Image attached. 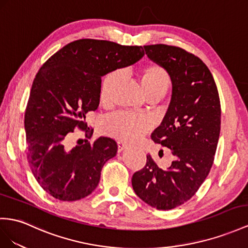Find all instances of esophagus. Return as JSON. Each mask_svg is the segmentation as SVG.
I'll return each instance as SVG.
<instances>
[{
    "label": "esophagus",
    "mask_w": 248,
    "mask_h": 248,
    "mask_svg": "<svg viewBox=\"0 0 248 248\" xmlns=\"http://www.w3.org/2000/svg\"><path fill=\"white\" fill-rule=\"evenodd\" d=\"M117 145H118V151L119 152H122L123 150H124L125 148H126V145H128V144H126L124 141H123V140H118L117 141Z\"/></svg>",
    "instance_id": "esophagus-1"
}]
</instances>
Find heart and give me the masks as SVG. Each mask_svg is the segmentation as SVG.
Segmentation results:
<instances>
[{"label": "heart", "instance_id": "1", "mask_svg": "<svg viewBox=\"0 0 248 248\" xmlns=\"http://www.w3.org/2000/svg\"><path fill=\"white\" fill-rule=\"evenodd\" d=\"M141 86L148 98H162L172 84L169 72L158 63H148L139 72ZM119 78V71L108 73L103 79L99 91L100 103L108 105L111 100L112 92ZM151 123L147 117L135 114L118 112L107 117L104 129L108 135L124 141H136L150 129Z\"/></svg>", "mask_w": 248, "mask_h": 248}]
</instances>
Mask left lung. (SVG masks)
I'll return each mask as SVG.
<instances>
[{
  "instance_id": "1",
  "label": "left lung",
  "mask_w": 248,
  "mask_h": 248,
  "mask_svg": "<svg viewBox=\"0 0 248 248\" xmlns=\"http://www.w3.org/2000/svg\"><path fill=\"white\" fill-rule=\"evenodd\" d=\"M143 48L172 79L168 112L151 137L172 151L175 160L162 170L148 154L145 166L132 177V186L152 207L169 211L192 198L212 169L220 135V98L211 71L198 56L164 44Z\"/></svg>"
}]
</instances>
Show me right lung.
Masks as SVG:
<instances>
[{
    "label": "right lung",
    "mask_w": 248,
    "mask_h": 248,
    "mask_svg": "<svg viewBox=\"0 0 248 248\" xmlns=\"http://www.w3.org/2000/svg\"><path fill=\"white\" fill-rule=\"evenodd\" d=\"M143 55L141 46L81 39L63 46L40 68L24 123L29 167L50 196L75 201L96 188L104 164L116 155V141L100 136L72 149L65 142L75 128L92 137L93 129L85 119L99 105L101 76L133 65Z\"/></svg>",
    "instance_id": "obj_1"
}]
</instances>
